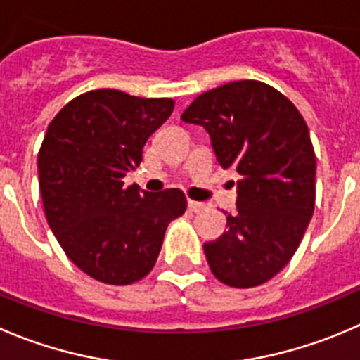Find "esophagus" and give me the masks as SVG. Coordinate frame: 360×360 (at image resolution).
<instances>
[{
	"instance_id": "esophagus-1",
	"label": "esophagus",
	"mask_w": 360,
	"mask_h": 360,
	"mask_svg": "<svg viewBox=\"0 0 360 360\" xmlns=\"http://www.w3.org/2000/svg\"><path fill=\"white\" fill-rule=\"evenodd\" d=\"M187 205H189V208L193 212H203L205 208H207V205L201 203V201H194V200H189L187 201Z\"/></svg>"
}]
</instances>
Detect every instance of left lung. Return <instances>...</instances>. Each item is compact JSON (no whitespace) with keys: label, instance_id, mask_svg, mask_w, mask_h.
Here are the masks:
<instances>
[{"label":"left lung","instance_id":"8db88e82","mask_svg":"<svg viewBox=\"0 0 360 360\" xmlns=\"http://www.w3.org/2000/svg\"><path fill=\"white\" fill-rule=\"evenodd\" d=\"M182 120L205 127L217 162L240 174L228 231L203 245L208 266L233 288L263 285L288 265L313 217L316 155L309 129L285 95L252 79L205 91Z\"/></svg>","mask_w":360,"mask_h":360}]
</instances>
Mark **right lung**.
Returning <instances> with one entry per match:
<instances>
[{"mask_svg":"<svg viewBox=\"0 0 360 360\" xmlns=\"http://www.w3.org/2000/svg\"><path fill=\"white\" fill-rule=\"evenodd\" d=\"M173 98L91 90L53 118L39 152L44 212L65 255L105 285H132L153 269L164 233L187 208L180 189L125 187Z\"/></svg>","mask_w":360,"mask_h":360,"instance_id":"add662e5","label":"right lung"}]
</instances>
